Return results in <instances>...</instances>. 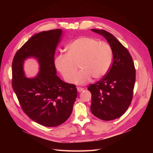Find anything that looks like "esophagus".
Here are the masks:
<instances>
[{"label": "esophagus", "mask_w": 153, "mask_h": 153, "mask_svg": "<svg viewBox=\"0 0 153 153\" xmlns=\"http://www.w3.org/2000/svg\"><path fill=\"white\" fill-rule=\"evenodd\" d=\"M84 90V89L83 87H77V91H78V92H82V91H83Z\"/></svg>", "instance_id": "1"}]
</instances>
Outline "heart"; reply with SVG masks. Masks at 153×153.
<instances>
[{"label":"heart","mask_w":153,"mask_h":153,"mask_svg":"<svg viewBox=\"0 0 153 153\" xmlns=\"http://www.w3.org/2000/svg\"><path fill=\"white\" fill-rule=\"evenodd\" d=\"M66 54H60L55 59V66L68 83L75 78L77 84H85L91 77L95 80L104 76L112 66L114 52L111 46L94 38L82 36L66 47Z\"/></svg>","instance_id":"obj_1"}]
</instances>
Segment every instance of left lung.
Masks as SVG:
<instances>
[{
    "instance_id": "left-lung-1",
    "label": "left lung",
    "mask_w": 153,
    "mask_h": 153,
    "mask_svg": "<svg viewBox=\"0 0 153 153\" xmlns=\"http://www.w3.org/2000/svg\"><path fill=\"white\" fill-rule=\"evenodd\" d=\"M103 36L114 52L112 64L103 78L87 89L91 92V110L94 116L104 121L117 119L126 112L133 98L135 68L126 48L110 32L91 29Z\"/></svg>"
}]
</instances>
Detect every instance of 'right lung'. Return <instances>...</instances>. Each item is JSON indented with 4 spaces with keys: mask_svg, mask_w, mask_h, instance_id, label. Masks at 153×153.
I'll use <instances>...</instances> for the list:
<instances>
[{
    "mask_svg": "<svg viewBox=\"0 0 153 153\" xmlns=\"http://www.w3.org/2000/svg\"><path fill=\"white\" fill-rule=\"evenodd\" d=\"M61 29L39 32L18 50L12 62V85L23 111L32 121L47 127L57 126L69 117L77 96L75 85L63 82L56 75L55 49ZM34 57L40 64L36 77L27 78L25 60Z\"/></svg>",
    "mask_w": 153,
    "mask_h": 153,
    "instance_id": "obj_1",
    "label": "right lung"
}]
</instances>
